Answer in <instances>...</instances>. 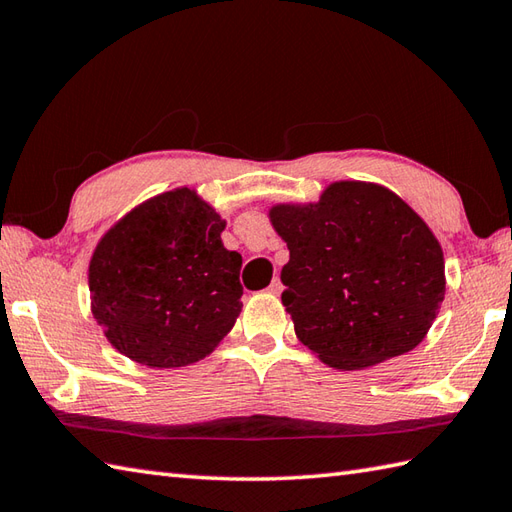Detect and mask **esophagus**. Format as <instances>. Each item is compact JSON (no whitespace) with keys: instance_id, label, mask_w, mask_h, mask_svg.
<instances>
[{"instance_id":"esophagus-1","label":"esophagus","mask_w":512,"mask_h":512,"mask_svg":"<svg viewBox=\"0 0 512 512\" xmlns=\"http://www.w3.org/2000/svg\"><path fill=\"white\" fill-rule=\"evenodd\" d=\"M268 292H270V295H279V292H281V281H279V279H273V281H270Z\"/></svg>"}]
</instances>
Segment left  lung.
Segmentation results:
<instances>
[{
    "label": "left lung",
    "instance_id": "8db88e82",
    "mask_svg": "<svg viewBox=\"0 0 512 512\" xmlns=\"http://www.w3.org/2000/svg\"><path fill=\"white\" fill-rule=\"evenodd\" d=\"M268 217L290 250L281 303L321 363L365 369L427 336L447 292L442 246L394 191L339 180L317 202H281Z\"/></svg>",
    "mask_w": 512,
    "mask_h": 512
}]
</instances>
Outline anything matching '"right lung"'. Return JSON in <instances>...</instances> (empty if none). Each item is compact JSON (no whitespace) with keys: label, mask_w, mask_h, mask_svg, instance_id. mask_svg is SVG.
Instances as JSON below:
<instances>
[{"label":"right lung","mask_w":512,"mask_h":512,"mask_svg":"<svg viewBox=\"0 0 512 512\" xmlns=\"http://www.w3.org/2000/svg\"><path fill=\"white\" fill-rule=\"evenodd\" d=\"M226 220L198 191L140 202L96 244L90 308L132 361L171 369L202 361L242 312V255L222 244Z\"/></svg>","instance_id":"1"}]
</instances>
